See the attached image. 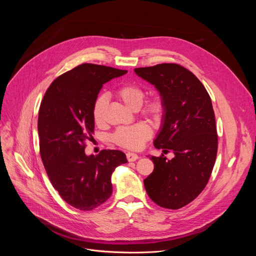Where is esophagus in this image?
Wrapping results in <instances>:
<instances>
[{"mask_svg":"<svg viewBox=\"0 0 256 256\" xmlns=\"http://www.w3.org/2000/svg\"><path fill=\"white\" fill-rule=\"evenodd\" d=\"M126 159H128V162H134V161L138 159V156L136 154H134V153L128 152V153H126Z\"/></svg>","mask_w":256,"mask_h":256,"instance_id":"34e87169","label":"esophagus"}]
</instances>
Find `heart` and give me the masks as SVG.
<instances>
[{
    "label": "heart",
    "mask_w": 256,
    "mask_h": 256,
    "mask_svg": "<svg viewBox=\"0 0 256 256\" xmlns=\"http://www.w3.org/2000/svg\"><path fill=\"white\" fill-rule=\"evenodd\" d=\"M116 96L132 110H138L150 120L157 122L162 120L165 112V105L163 101L156 97L144 104L146 93L144 89L136 85H122L116 91ZM107 105V97L99 95L92 108V118L97 126H102L105 120V108ZM151 136V130L146 124H136L132 126L120 128L112 136L114 140L120 147L138 150Z\"/></svg>",
    "instance_id": "obj_1"
}]
</instances>
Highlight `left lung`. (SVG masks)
<instances>
[{
  "mask_svg": "<svg viewBox=\"0 0 256 256\" xmlns=\"http://www.w3.org/2000/svg\"><path fill=\"white\" fill-rule=\"evenodd\" d=\"M154 85L165 105L160 130L154 140L168 160L150 156L154 171L144 180L146 192L158 206L177 210L192 202L206 188L218 151V134L210 97L190 70L177 64L134 68Z\"/></svg>",
  "mask_w": 256,
  "mask_h": 256,
  "instance_id": "obj_1",
  "label": "left lung"
}]
</instances>
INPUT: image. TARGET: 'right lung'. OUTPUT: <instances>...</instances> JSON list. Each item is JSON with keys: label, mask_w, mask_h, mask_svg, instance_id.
<instances>
[{"label": "right lung", "mask_w": 256, "mask_h": 256, "mask_svg": "<svg viewBox=\"0 0 256 256\" xmlns=\"http://www.w3.org/2000/svg\"><path fill=\"white\" fill-rule=\"evenodd\" d=\"M126 72L82 64L58 77L42 101L38 128L42 163L60 198L78 210H94L110 198L112 172L128 162L118 150L85 153L94 132L92 108L98 93Z\"/></svg>", "instance_id": "add662e5"}]
</instances>
